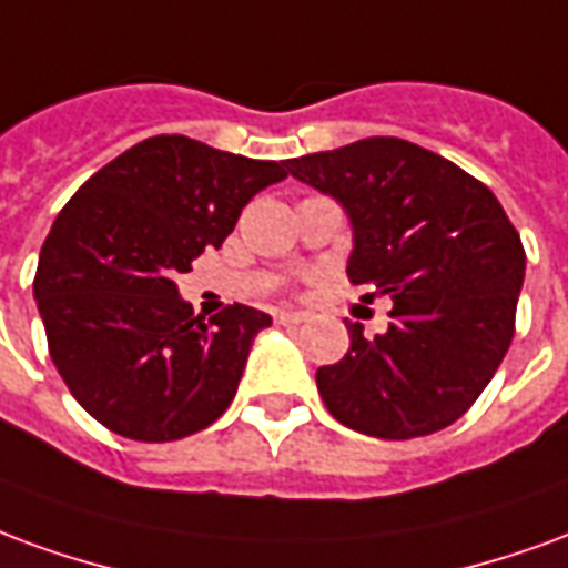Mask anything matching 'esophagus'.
<instances>
[{
  "mask_svg": "<svg viewBox=\"0 0 568 568\" xmlns=\"http://www.w3.org/2000/svg\"><path fill=\"white\" fill-rule=\"evenodd\" d=\"M302 321H305V314L302 312H290V308H278V312H275V324L281 326H296L302 324Z\"/></svg>",
  "mask_w": 568,
  "mask_h": 568,
  "instance_id": "34e87169",
  "label": "esophagus"
}]
</instances>
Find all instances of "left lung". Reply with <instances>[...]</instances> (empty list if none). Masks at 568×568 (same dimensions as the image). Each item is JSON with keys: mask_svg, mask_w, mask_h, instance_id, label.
<instances>
[{"mask_svg": "<svg viewBox=\"0 0 568 568\" xmlns=\"http://www.w3.org/2000/svg\"><path fill=\"white\" fill-rule=\"evenodd\" d=\"M354 233L351 284L393 300L387 333L317 369L329 415L375 438H417L469 412L515 335L527 254L499 199L420 144L375 135L287 163Z\"/></svg>", "mask_w": 568, "mask_h": 568, "instance_id": "8db88e82", "label": "left lung"}]
</instances>
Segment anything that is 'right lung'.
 I'll return each instance as SVG.
<instances>
[{"label":"right lung","mask_w":568,"mask_h":568,"mask_svg":"<svg viewBox=\"0 0 568 568\" xmlns=\"http://www.w3.org/2000/svg\"><path fill=\"white\" fill-rule=\"evenodd\" d=\"M284 178L287 160L153 135L65 202L32 293L53 366L87 415L135 442H175L230 408L254 335L272 317L235 302L205 321L175 278Z\"/></svg>","instance_id":"obj_1"}]
</instances>
